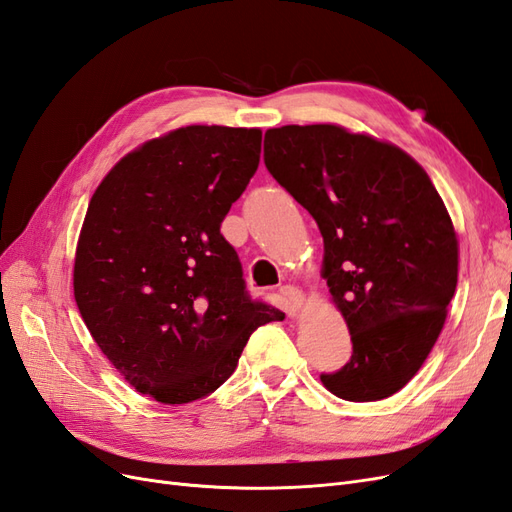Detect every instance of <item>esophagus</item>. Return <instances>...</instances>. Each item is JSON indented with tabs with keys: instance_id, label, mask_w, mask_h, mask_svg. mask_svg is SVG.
I'll return each mask as SVG.
<instances>
[{
	"instance_id": "obj_1",
	"label": "esophagus",
	"mask_w": 512,
	"mask_h": 512,
	"mask_svg": "<svg viewBox=\"0 0 512 512\" xmlns=\"http://www.w3.org/2000/svg\"><path fill=\"white\" fill-rule=\"evenodd\" d=\"M280 297H282V303L290 314L297 312V309L303 305V292L299 288H294V286H282Z\"/></svg>"
}]
</instances>
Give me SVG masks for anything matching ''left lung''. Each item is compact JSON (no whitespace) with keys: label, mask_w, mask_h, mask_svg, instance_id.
I'll return each mask as SVG.
<instances>
[{"label":"left lung","mask_w":512,"mask_h":512,"mask_svg":"<svg viewBox=\"0 0 512 512\" xmlns=\"http://www.w3.org/2000/svg\"><path fill=\"white\" fill-rule=\"evenodd\" d=\"M265 166L316 220L322 277L350 331V361L322 384L346 401L391 397L425 363L457 288L438 190L406 151L331 123L267 130Z\"/></svg>","instance_id":"left-lung-1"}]
</instances>
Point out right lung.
Returning a JSON list of instances; mask_svg holds the SVG:
<instances>
[{
	"label": "right lung",
	"mask_w": 512,
	"mask_h": 512,
	"mask_svg": "<svg viewBox=\"0 0 512 512\" xmlns=\"http://www.w3.org/2000/svg\"><path fill=\"white\" fill-rule=\"evenodd\" d=\"M256 128L188 126L121 158L98 185L74 258L91 337L138 393L190 404L237 369L280 309L245 290L220 232L260 162Z\"/></svg>",
	"instance_id": "right-lung-1"
}]
</instances>
